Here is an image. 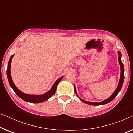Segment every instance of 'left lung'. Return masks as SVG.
Segmentation results:
<instances>
[{
    "label": "left lung",
    "mask_w": 133,
    "mask_h": 133,
    "mask_svg": "<svg viewBox=\"0 0 133 133\" xmlns=\"http://www.w3.org/2000/svg\"><path fill=\"white\" fill-rule=\"evenodd\" d=\"M117 53H118V55H119V63L120 65V67H121V76H120V80H119V84H118L117 87L116 88V90L114 91L113 93L112 94V95L110 97H109L108 99H105V100H104V101H103L102 102H93L86 101H85V100H83L82 99H81V98L79 96V95H78L77 91H76V88L75 85H74V92H75L76 95L77 96V97L79 98V99L81 100L82 102H83V103H87V104H88L90 105H94V106H98V105H105L109 102H111L112 100H113L114 98L117 96L118 93H119V91L121 90L122 87V85H123V81H124V66H123V63L122 62V61H121L122 54L120 51H118Z\"/></svg>",
    "instance_id": "obj_1"
}]
</instances>
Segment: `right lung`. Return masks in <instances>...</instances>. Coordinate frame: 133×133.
Wrapping results in <instances>:
<instances>
[{
    "mask_svg": "<svg viewBox=\"0 0 133 133\" xmlns=\"http://www.w3.org/2000/svg\"><path fill=\"white\" fill-rule=\"evenodd\" d=\"M14 55V54L11 56L10 59L9 60L8 63V68H7L6 71V74L9 83H10L11 87L12 88V90H14V91L16 92V94H17L21 99L23 100V101L34 103L43 102L46 101V100L50 99V98L55 93L57 85L59 84L60 82L61 81V80L62 79L63 76L60 77L59 79H57V81L54 82L53 85H52V87H51V88L48 92H45L44 94H40V95H36V94H28L24 93V92H22L21 90H19V89L17 88V87L16 86L15 84H14L13 82V81H12L11 77V61Z\"/></svg>",
    "mask_w": 133,
    "mask_h": 133,
    "instance_id": "right-lung-1",
    "label": "right lung"
}]
</instances>
